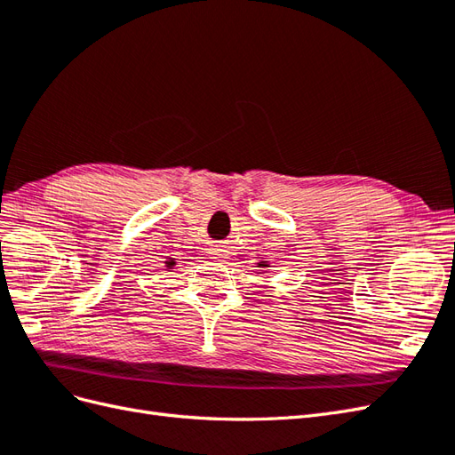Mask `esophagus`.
<instances>
[{"label": "esophagus", "instance_id": "obj_1", "mask_svg": "<svg viewBox=\"0 0 455 455\" xmlns=\"http://www.w3.org/2000/svg\"><path fill=\"white\" fill-rule=\"evenodd\" d=\"M216 256H220V254H216Z\"/></svg>", "mask_w": 455, "mask_h": 455}]
</instances>
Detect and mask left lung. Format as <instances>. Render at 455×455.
Masks as SVG:
<instances>
[{"label": "left lung", "instance_id": "1", "mask_svg": "<svg viewBox=\"0 0 455 455\" xmlns=\"http://www.w3.org/2000/svg\"><path fill=\"white\" fill-rule=\"evenodd\" d=\"M258 267H269V264H266V261H259Z\"/></svg>", "mask_w": 455, "mask_h": 455}]
</instances>
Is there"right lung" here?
I'll list each match as a JSON object with an SVG mask.
<instances>
[{
    "instance_id": "add662e5",
    "label": "right lung",
    "mask_w": 455,
    "mask_h": 455,
    "mask_svg": "<svg viewBox=\"0 0 455 455\" xmlns=\"http://www.w3.org/2000/svg\"><path fill=\"white\" fill-rule=\"evenodd\" d=\"M172 266H176V261H174V259H169V261H167V267H172Z\"/></svg>"
}]
</instances>
